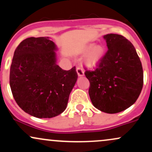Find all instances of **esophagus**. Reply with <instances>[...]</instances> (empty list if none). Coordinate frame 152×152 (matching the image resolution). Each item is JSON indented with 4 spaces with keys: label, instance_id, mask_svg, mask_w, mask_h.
I'll return each instance as SVG.
<instances>
[{
    "label": "esophagus",
    "instance_id": "34e87169",
    "mask_svg": "<svg viewBox=\"0 0 152 152\" xmlns=\"http://www.w3.org/2000/svg\"><path fill=\"white\" fill-rule=\"evenodd\" d=\"M76 72H77L78 76H83V75H84V71H83V69L80 67L76 68Z\"/></svg>",
    "mask_w": 152,
    "mask_h": 152
}]
</instances>
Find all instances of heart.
Masks as SVG:
<instances>
[{
	"label": "heart",
	"mask_w": 152,
	"mask_h": 152,
	"mask_svg": "<svg viewBox=\"0 0 152 152\" xmlns=\"http://www.w3.org/2000/svg\"><path fill=\"white\" fill-rule=\"evenodd\" d=\"M83 53L87 54L84 58V64L87 67H95L102 61L105 54L104 47L100 44L91 43L83 49Z\"/></svg>",
	"instance_id": "b5f03b06"
}]
</instances>
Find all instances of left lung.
<instances>
[{"label": "left lung", "instance_id": "obj_1", "mask_svg": "<svg viewBox=\"0 0 152 152\" xmlns=\"http://www.w3.org/2000/svg\"><path fill=\"white\" fill-rule=\"evenodd\" d=\"M108 50L94 71H86L93 105L103 112L116 114L133 105L142 91V63L132 43L121 35L104 36Z\"/></svg>", "mask_w": 152, "mask_h": 152}]
</instances>
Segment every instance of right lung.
I'll use <instances>...</instances> for the list:
<instances>
[{
  "mask_svg": "<svg viewBox=\"0 0 152 152\" xmlns=\"http://www.w3.org/2000/svg\"><path fill=\"white\" fill-rule=\"evenodd\" d=\"M57 47L48 37L23 40L15 50L10 86L15 102L36 118H52L67 106L77 81L76 67L63 70L56 64Z\"/></svg>",
  "mask_w": 152,
  "mask_h": 152,
  "instance_id": "obj_1",
  "label": "right lung"
}]
</instances>
